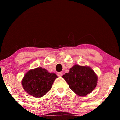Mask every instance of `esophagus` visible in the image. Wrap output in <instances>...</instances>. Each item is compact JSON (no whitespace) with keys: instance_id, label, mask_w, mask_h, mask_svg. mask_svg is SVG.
Listing matches in <instances>:
<instances>
[{"instance_id":"obj_1","label":"esophagus","mask_w":120,"mask_h":120,"mask_svg":"<svg viewBox=\"0 0 120 120\" xmlns=\"http://www.w3.org/2000/svg\"><path fill=\"white\" fill-rule=\"evenodd\" d=\"M58 76L59 77H61L62 76V73L61 72H59L58 73Z\"/></svg>"}]
</instances>
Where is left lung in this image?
<instances>
[{"label":"left lung","mask_w":120,"mask_h":120,"mask_svg":"<svg viewBox=\"0 0 120 120\" xmlns=\"http://www.w3.org/2000/svg\"><path fill=\"white\" fill-rule=\"evenodd\" d=\"M62 77L69 88L79 96H86L92 92L97 85L96 75L88 67L75 65Z\"/></svg>","instance_id":"8db88e82"}]
</instances>
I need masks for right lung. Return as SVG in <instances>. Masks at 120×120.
Here are the masks:
<instances>
[{
  "mask_svg": "<svg viewBox=\"0 0 120 120\" xmlns=\"http://www.w3.org/2000/svg\"><path fill=\"white\" fill-rule=\"evenodd\" d=\"M57 77L55 74L48 72L45 69L38 67L26 73L22 84L28 94L33 97H40L50 90Z\"/></svg>",
  "mask_w": 120,
  "mask_h": 120,
  "instance_id": "right-lung-1",
  "label": "right lung"
}]
</instances>
